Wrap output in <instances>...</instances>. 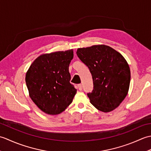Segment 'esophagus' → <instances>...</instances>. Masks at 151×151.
Returning <instances> with one entry per match:
<instances>
[{
    "instance_id": "34e87169",
    "label": "esophagus",
    "mask_w": 151,
    "mask_h": 151,
    "mask_svg": "<svg viewBox=\"0 0 151 151\" xmlns=\"http://www.w3.org/2000/svg\"><path fill=\"white\" fill-rule=\"evenodd\" d=\"M77 88H78V89H79L80 91H81L82 89V84H78Z\"/></svg>"
}]
</instances>
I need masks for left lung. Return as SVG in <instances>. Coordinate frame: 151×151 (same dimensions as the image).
<instances>
[{"label":"left lung","mask_w":151,"mask_h":151,"mask_svg":"<svg viewBox=\"0 0 151 151\" xmlns=\"http://www.w3.org/2000/svg\"><path fill=\"white\" fill-rule=\"evenodd\" d=\"M76 54L92 75L93 89L88 93L91 103L103 112L117 108L130 86V70L124 58L104 45L79 48Z\"/></svg>","instance_id":"obj_1"}]
</instances>
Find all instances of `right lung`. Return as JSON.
<instances>
[{
  "label": "right lung",
  "mask_w": 151,
  "mask_h": 151,
  "mask_svg": "<svg viewBox=\"0 0 151 151\" xmlns=\"http://www.w3.org/2000/svg\"><path fill=\"white\" fill-rule=\"evenodd\" d=\"M73 50L44 54L31 64L26 74L30 97L44 113L58 115L71 103L76 89L70 83L69 66Z\"/></svg>",
  "instance_id": "1"
}]
</instances>
